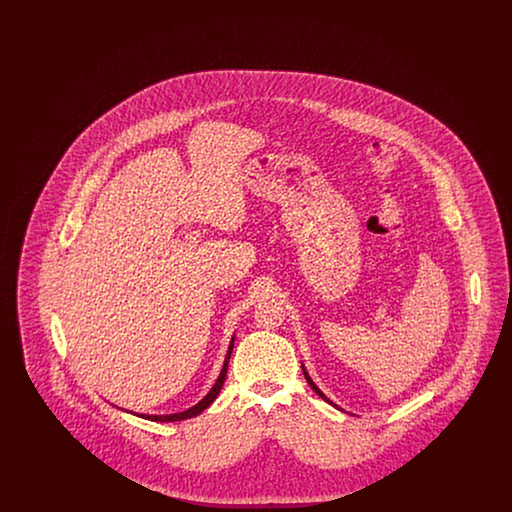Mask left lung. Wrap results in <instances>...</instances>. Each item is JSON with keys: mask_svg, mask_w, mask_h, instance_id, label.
<instances>
[{"mask_svg": "<svg viewBox=\"0 0 512 512\" xmlns=\"http://www.w3.org/2000/svg\"><path fill=\"white\" fill-rule=\"evenodd\" d=\"M301 368H303V374H305V380H307V382H309V386H311V388H313V390H315V393H317V395H320V397H322V399H324V401H326V403H330V405H334V403H332V401H330V399H328V397H326V395H324V393H322V391L318 390L317 384H315V382H313V380H311V376H309V374H307V370H305V366L301 365ZM334 407H336V405H334Z\"/></svg>", "mask_w": 512, "mask_h": 512, "instance_id": "obj_1", "label": "left lung"}]
</instances>
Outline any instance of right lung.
Wrapping results in <instances>:
<instances>
[{
	"label": "right lung",
	"instance_id": "1",
	"mask_svg": "<svg viewBox=\"0 0 512 512\" xmlns=\"http://www.w3.org/2000/svg\"><path fill=\"white\" fill-rule=\"evenodd\" d=\"M232 349H234V338L230 341V347H228V353H226V359H224V365H222V370H220V376L217 378V382H215V386L211 388V391L197 403L194 407H190L188 411H184V413H174V414H142L144 418L147 420H153V422H178V420H186V418H192V416H197L199 413H203L215 399H217V395H219L220 390H222V384H224V380H226V370H228V361H230V355H232ZM128 413V411H126Z\"/></svg>",
	"mask_w": 512,
	"mask_h": 512
}]
</instances>
